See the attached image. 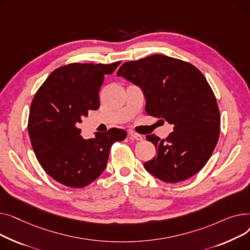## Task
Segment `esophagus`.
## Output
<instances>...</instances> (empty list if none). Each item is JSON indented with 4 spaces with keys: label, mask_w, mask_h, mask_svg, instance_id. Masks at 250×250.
Returning a JSON list of instances; mask_svg holds the SVG:
<instances>
[{
    "label": "esophagus",
    "mask_w": 250,
    "mask_h": 250,
    "mask_svg": "<svg viewBox=\"0 0 250 250\" xmlns=\"http://www.w3.org/2000/svg\"><path fill=\"white\" fill-rule=\"evenodd\" d=\"M129 136H130L131 139H135V140H138V141H142L143 140V137L140 134H137V133H135V132H133V131H130L129 132Z\"/></svg>",
    "instance_id": "34e87169"
}]
</instances>
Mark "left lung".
<instances>
[{
  "instance_id": "left-lung-1",
  "label": "left lung",
  "mask_w": 250,
  "mask_h": 250,
  "mask_svg": "<svg viewBox=\"0 0 250 250\" xmlns=\"http://www.w3.org/2000/svg\"><path fill=\"white\" fill-rule=\"evenodd\" d=\"M117 76L142 90L146 113L173 126L167 139L146 135L157 154L144 168L166 183H179L200 171L220 133L216 98L203 73L188 62L154 54L123 63Z\"/></svg>"
}]
</instances>
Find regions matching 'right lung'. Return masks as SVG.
<instances>
[{"label":"right lung","mask_w":250,"mask_h":250,"mask_svg":"<svg viewBox=\"0 0 250 250\" xmlns=\"http://www.w3.org/2000/svg\"><path fill=\"white\" fill-rule=\"evenodd\" d=\"M111 64L70 63L56 68L42 83L31 103L28 132L38 163L56 182L83 188L105 170L111 146L127 133L111 128L83 139L77 127L89 110L100 107L99 92Z\"/></svg>","instance_id":"add662e5"}]
</instances>
